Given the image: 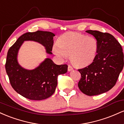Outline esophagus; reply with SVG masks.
<instances>
[{
    "label": "esophagus",
    "instance_id": "esophagus-1",
    "mask_svg": "<svg viewBox=\"0 0 124 124\" xmlns=\"http://www.w3.org/2000/svg\"><path fill=\"white\" fill-rule=\"evenodd\" d=\"M68 71H69V72H70V71H72V70H73V68L71 66V65H69V66H68Z\"/></svg>",
    "mask_w": 124,
    "mask_h": 124
}]
</instances>
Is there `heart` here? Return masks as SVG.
Returning <instances> with one entry per match:
<instances>
[{"mask_svg":"<svg viewBox=\"0 0 124 124\" xmlns=\"http://www.w3.org/2000/svg\"><path fill=\"white\" fill-rule=\"evenodd\" d=\"M99 44L93 37L77 32H68L59 37L58 45L54 46V53L63 58L69 56L70 62L77 67H85L94 61Z\"/></svg>","mask_w":124,"mask_h":124,"instance_id":"heart-1","label":"heart"}]
</instances>
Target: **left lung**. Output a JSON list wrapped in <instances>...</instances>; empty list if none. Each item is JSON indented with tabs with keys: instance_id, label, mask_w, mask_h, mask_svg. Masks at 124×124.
<instances>
[{
	"instance_id": "8db88e82",
	"label": "left lung",
	"mask_w": 124,
	"mask_h": 124,
	"mask_svg": "<svg viewBox=\"0 0 124 124\" xmlns=\"http://www.w3.org/2000/svg\"><path fill=\"white\" fill-rule=\"evenodd\" d=\"M99 44L94 61L89 66L78 69L81 74L78 87L87 96H95L108 92L116 84L124 67L121 45L114 37L107 32L87 30Z\"/></svg>"
}]
</instances>
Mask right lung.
I'll list each match as a JSON object with an SVG mask.
<instances>
[{
  "mask_svg": "<svg viewBox=\"0 0 124 124\" xmlns=\"http://www.w3.org/2000/svg\"><path fill=\"white\" fill-rule=\"evenodd\" d=\"M55 34L49 31H37L21 35L8 49L5 68L11 86L17 93L32 100H41L52 96L57 86L58 76L66 73L68 65H58L46 58L33 70L21 67L17 60L18 51L24 41H34L44 45L48 54L54 45Z\"/></svg>",
  "mask_w": 124,
  "mask_h": 124,
  "instance_id": "right-lung-1",
  "label": "right lung"
}]
</instances>
